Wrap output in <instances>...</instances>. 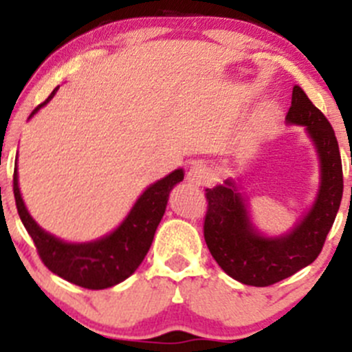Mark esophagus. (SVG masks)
I'll return each instance as SVG.
<instances>
[{
    "instance_id": "obj_1",
    "label": "esophagus",
    "mask_w": 352,
    "mask_h": 352,
    "mask_svg": "<svg viewBox=\"0 0 352 352\" xmlns=\"http://www.w3.org/2000/svg\"><path fill=\"white\" fill-rule=\"evenodd\" d=\"M187 180L194 186H206L211 180V170L202 163H194L187 172Z\"/></svg>"
}]
</instances>
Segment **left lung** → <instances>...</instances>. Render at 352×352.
Here are the masks:
<instances>
[{
    "mask_svg": "<svg viewBox=\"0 0 352 352\" xmlns=\"http://www.w3.org/2000/svg\"><path fill=\"white\" fill-rule=\"evenodd\" d=\"M286 120L307 127L320 158L317 199L289 233L271 239L254 228L247 197L239 190L242 180L226 179L221 186L206 189V245L230 278L248 286H271L310 265L322 252L342 199V162L336 133L298 85Z\"/></svg>",
    "mask_w": 352,
    "mask_h": 352,
    "instance_id": "1",
    "label": "left lung"
}]
</instances>
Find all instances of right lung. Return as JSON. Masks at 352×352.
I'll return each instance as SVG.
<instances>
[{
	"label": "right lung",
	"mask_w": 352,
	"mask_h": 352,
	"mask_svg": "<svg viewBox=\"0 0 352 352\" xmlns=\"http://www.w3.org/2000/svg\"><path fill=\"white\" fill-rule=\"evenodd\" d=\"M56 91L58 88H54L52 94L34 109L30 117L44 107L54 97ZM182 180L184 170L177 168L158 182L151 184L141 194L119 228L113 230L110 235H105L104 239L88 243L63 242L51 233L44 232L34 221L20 194L16 168L13 172V194L20 219L34 240L38 257L42 258L45 267L76 286L87 289H105L122 283L140 267L150 250L156 228L165 214L170 190Z\"/></svg>",
	"instance_id": "obj_1"
}]
</instances>
